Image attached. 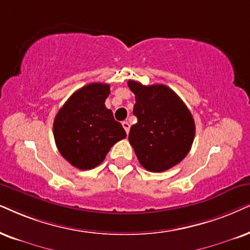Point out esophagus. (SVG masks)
<instances>
[{
  "mask_svg": "<svg viewBox=\"0 0 250 250\" xmlns=\"http://www.w3.org/2000/svg\"><path fill=\"white\" fill-rule=\"evenodd\" d=\"M122 127H123V129H125V132H129V129H130V125H129V122H127V121H123L122 122Z\"/></svg>",
  "mask_w": 250,
  "mask_h": 250,
  "instance_id": "obj_1",
  "label": "esophagus"
}]
</instances>
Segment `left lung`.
<instances>
[{"label": "left lung", "mask_w": 250, "mask_h": 250, "mask_svg": "<svg viewBox=\"0 0 250 250\" xmlns=\"http://www.w3.org/2000/svg\"><path fill=\"white\" fill-rule=\"evenodd\" d=\"M135 94L134 115L129 142L145 169L158 173L182 162L195 137V122L185 103L172 88L163 84L145 86L129 81Z\"/></svg>", "instance_id": "obj_1"}]
</instances>
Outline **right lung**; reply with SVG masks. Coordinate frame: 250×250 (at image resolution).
<instances>
[{
  "label": "right lung",
  "mask_w": 250,
  "mask_h": 250,
  "mask_svg": "<svg viewBox=\"0 0 250 250\" xmlns=\"http://www.w3.org/2000/svg\"><path fill=\"white\" fill-rule=\"evenodd\" d=\"M109 85L91 83L77 90L55 116L56 146L78 169H91L104 162L110 147L125 138L121 123L105 106Z\"/></svg>",
  "instance_id": "right-lung-1"
}]
</instances>
